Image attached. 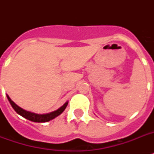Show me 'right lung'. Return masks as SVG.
I'll return each instance as SVG.
<instances>
[{
    "instance_id": "add662e5",
    "label": "right lung",
    "mask_w": 154,
    "mask_h": 154,
    "mask_svg": "<svg viewBox=\"0 0 154 154\" xmlns=\"http://www.w3.org/2000/svg\"><path fill=\"white\" fill-rule=\"evenodd\" d=\"M6 96H7V98H8V101L10 103V105L13 108V109L15 110L18 114L20 115L21 117H25L27 120H29V121L33 122H47L54 119L55 117H57L64 112V110L65 109V108H66V106L68 105V103H69V101H66L61 107H60L58 109L55 110V111H53V112L45 113V114H37V113L27 111V110H25L22 108H20V106H18L17 104H15L11 100L8 95H6Z\"/></svg>"
}]
</instances>
